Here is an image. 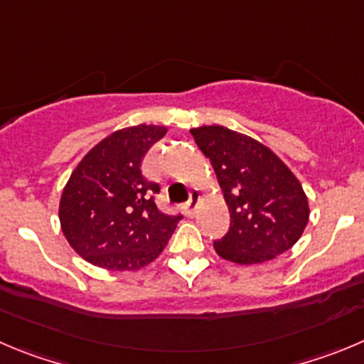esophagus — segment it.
Returning <instances> with one entry per match:
<instances>
[{"label": "esophagus", "instance_id": "obj_1", "mask_svg": "<svg viewBox=\"0 0 364 364\" xmlns=\"http://www.w3.org/2000/svg\"><path fill=\"white\" fill-rule=\"evenodd\" d=\"M198 203H199V192H196V190H193V192L190 193V199L186 201V205H185V210H186V213H188V215H193V213H196Z\"/></svg>", "mask_w": 364, "mask_h": 364}]
</instances>
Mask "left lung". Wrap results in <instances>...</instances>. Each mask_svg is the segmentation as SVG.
<instances>
[{"mask_svg":"<svg viewBox=\"0 0 364 364\" xmlns=\"http://www.w3.org/2000/svg\"><path fill=\"white\" fill-rule=\"evenodd\" d=\"M190 132L212 161L230 210L228 233L213 242L220 259L251 266L291 250L311 212L289 166L259 140L223 125Z\"/></svg>","mask_w":364,"mask_h":364,"instance_id":"8db88e82","label":"left lung"}]
</instances>
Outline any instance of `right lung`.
I'll return each mask as SVG.
<instances>
[{
	"label": "right lung",
	"mask_w": 364,
	"mask_h": 364,
	"mask_svg": "<svg viewBox=\"0 0 364 364\" xmlns=\"http://www.w3.org/2000/svg\"><path fill=\"white\" fill-rule=\"evenodd\" d=\"M165 134L163 125L118 129L71 172L59 203L60 230L86 262L136 271L165 250L181 217L159 212L152 198L159 185L141 174L145 154Z\"/></svg>",
	"instance_id": "add662e5"
}]
</instances>
